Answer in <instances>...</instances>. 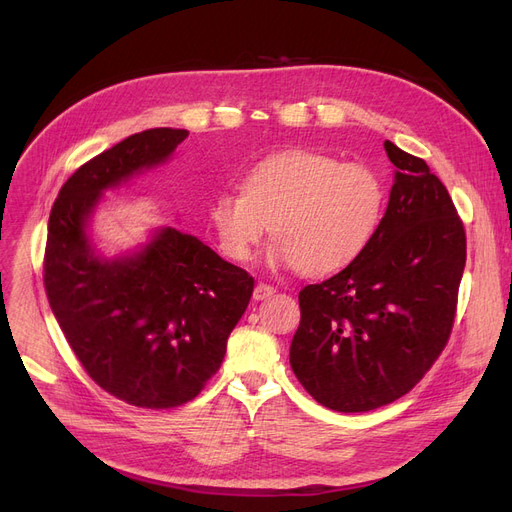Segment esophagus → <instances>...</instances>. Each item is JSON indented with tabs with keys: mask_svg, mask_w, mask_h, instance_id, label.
<instances>
[{
	"mask_svg": "<svg viewBox=\"0 0 512 512\" xmlns=\"http://www.w3.org/2000/svg\"><path fill=\"white\" fill-rule=\"evenodd\" d=\"M274 292H276V288H274V286L259 282V284L255 286V290H253V299H255V301H265V299H270Z\"/></svg>",
	"mask_w": 512,
	"mask_h": 512,
	"instance_id": "obj_1",
	"label": "esophagus"
}]
</instances>
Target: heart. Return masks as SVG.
Wrapping results in <instances>:
<instances>
[{
	"mask_svg": "<svg viewBox=\"0 0 512 512\" xmlns=\"http://www.w3.org/2000/svg\"><path fill=\"white\" fill-rule=\"evenodd\" d=\"M384 201V184L369 168L290 149L259 161L242 180V193L215 197L207 220L230 261H249L270 224L272 263L319 278L344 270L365 251Z\"/></svg>",
	"mask_w": 512,
	"mask_h": 512,
	"instance_id": "b5f03b06",
	"label": "heart"
}]
</instances>
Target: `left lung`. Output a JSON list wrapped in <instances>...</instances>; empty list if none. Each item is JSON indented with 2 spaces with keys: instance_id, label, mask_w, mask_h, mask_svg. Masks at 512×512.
Returning <instances> with one entry per match:
<instances>
[{
  "instance_id": "1",
  "label": "left lung",
  "mask_w": 512,
  "mask_h": 512,
  "mask_svg": "<svg viewBox=\"0 0 512 512\" xmlns=\"http://www.w3.org/2000/svg\"><path fill=\"white\" fill-rule=\"evenodd\" d=\"M396 166L388 209L365 251L299 292L290 367L338 413H365L405 396L450 338L467 238L456 207L423 159L386 141Z\"/></svg>"
}]
</instances>
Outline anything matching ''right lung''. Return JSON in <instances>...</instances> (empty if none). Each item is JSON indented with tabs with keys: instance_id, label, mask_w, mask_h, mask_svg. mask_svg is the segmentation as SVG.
I'll list each match as a JSON object with an SVG mask.
<instances>
[{
	"instance_id": "obj_1",
	"label": "right lung",
	"mask_w": 512,
	"mask_h": 512,
	"mask_svg": "<svg viewBox=\"0 0 512 512\" xmlns=\"http://www.w3.org/2000/svg\"><path fill=\"white\" fill-rule=\"evenodd\" d=\"M186 137L182 128L132 134L80 166L49 213V307L91 380L141 409H174L205 388L255 286L242 267L170 226L132 255L105 259L91 247L87 224L103 191L164 164Z\"/></svg>"
}]
</instances>
